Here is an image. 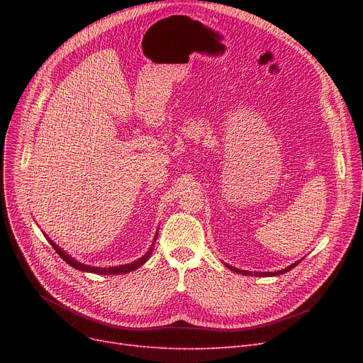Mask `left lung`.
<instances>
[{"mask_svg":"<svg viewBox=\"0 0 363 363\" xmlns=\"http://www.w3.org/2000/svg\"><path fill=\"white\" fill-rule=\"evenodd\" d=\"M300 263V260H297V262H294V263H291L289 268H285V269H281V271H277V272H250V271H241V269H238V268H234V266H231V264H228V263H223L228 269H231L233 272H237V274H242V275H255V277H277V275H282V274H285V272H289V271H291L294 266H297Z\"/></svg>","mask_w":363,"mask_h":363,"instance_id":"8db88e82","label":"left lung"}]
</instances>
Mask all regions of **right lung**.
Instances as JSON below:
<instances>
[{"label": "right lung", "mask_w": 363, "mask_h": 363, "mask_svg": "<svg viewBox=\"0 0 363 363\" xmlns=\"http://www.w3.org/2000/svg\"><path fill=\"white\" fill-rule=\"evenodd\" d=\"M159 231V230H157ZM157 234L155 235V240H152V244L150 245V249L147 250V253L144 256H141L140 259H137L135 262H130V263H125V264H121V266H110V268H97V266H89V264H85L82 262H78L74 257H72L67 252H65L63 249H60L59 245H57L51 238H48L47 235V240L48 242L54 247V250L60 255V257L67 263L70 264L72 268L78 269V271H82V272H89V274H99V275H121V274H128V272H132L135 271L138 268H141V266L148 260V257L151 256L152 253V249H155V241L157 238Z\"/></svg>", "instance_id": "obj_1"}]
</instances>
